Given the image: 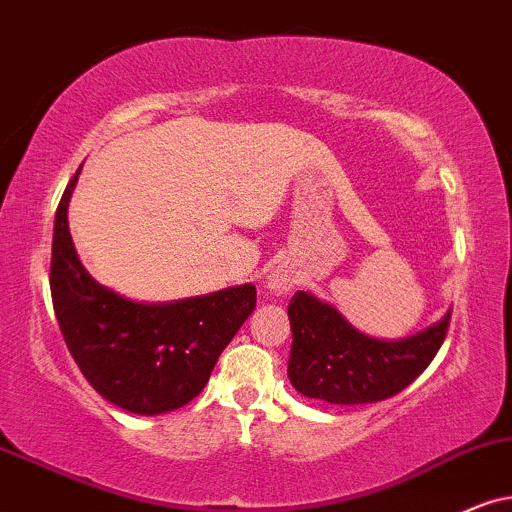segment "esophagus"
<instances>
[{"mask_svg": "<svg viewBox=\"0 0 512 512\" xmlns=\"http://www.w3.org/2000/svg\"><path fill=\"white\" fill-rule=\"evenodd\" d=\"M290 286H293V278L283 271H276V274L269 276V288L276 290V293H288Z\"/></svg>", "mask_w": 512, "mask_h": 512, "instance_id": "esophagus-1", "label": "esophagus"}]
</instances>
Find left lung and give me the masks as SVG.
<instances>
[{"instance_id":"1","label":"left lung","mask_w":512,"mask_h":512,"mask_svg":"<svg viewBox=\"0 0 512 512\" xmlns=\"http://www.w3.org/2000/svg\"><path fill=\"white\" fill-rule=\"evenodd\" d=\"M288 319V378L295 390L328 404H371L394 397L430 366L446 338L451 309L409 338L378 340L357 331L333 304L297 290Z\"/></svg>"}]
</instances>
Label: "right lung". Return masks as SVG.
<instances>
[{
    "label": "right lung",
    "instance_id": "1",
    "mask_svg": "<svg viewBox=\"0 0 512 512\" xmlns=\"http://www.w3.org/2000/svg\"><path fill=\"white\" fill-rule=\"evenodd\" d=\"M82 170V167H80ZM63 191L51 243V300L63 340L103 399L139 416L179 409L208 385L222 349L255 309L252 283L189 300H127L84 269L68 229L77 174Z\"/></svg>",
    "mask_w": 512,
    "mask_h": 512
}]
</instances>
